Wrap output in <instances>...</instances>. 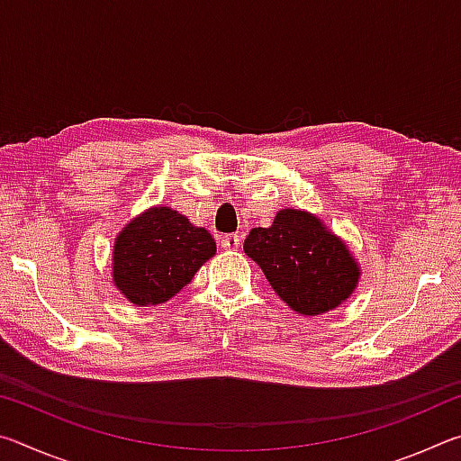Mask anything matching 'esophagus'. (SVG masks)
Masks as SVG:
<instances>
[{"label": "esophagus", "instance_id": "1", "mask_svg": "<svg viewBox=\"0 0 461 461\" xmlns=\"http://www.w3.org/2000/svg\"><path fill=\"white\" fill-rule=\"evenodd\" d=\"M240 236L238 233H228V236L221 238V248L223 249H238L240 248Z\"/></svg>", "mask_w": 461, "mask_h": 461}]
</instances>
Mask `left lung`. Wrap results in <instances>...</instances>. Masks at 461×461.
Returning <instances> with one entry per match:
<instances>
[{
  "label": "left lung",
  "instance_id": "obj_1",
  "mask_svg": "<svg viewBox=\"0 0 461 461\" xmlns=\"http://www.w3.org/2000/svg\"><path fill=\"white\" fill-rule=\"evenodd\" d=\"M244 252L294 313L315 317L343 305L360 283V264L321 217L280 209L270 228H254Z\"/></svg>",
  "mask_w": 461,
  "mask_h": 461
}]
</instances>
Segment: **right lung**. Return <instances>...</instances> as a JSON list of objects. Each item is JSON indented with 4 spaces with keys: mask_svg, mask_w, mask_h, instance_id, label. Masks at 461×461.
<instances>
[{
    "mask_svg": "<svg viewBox=\"0 0 461 461\" xmlns=\"http://www.w3.org/2000/svg\"><path fill=\"white\" fill-rule=\"evenodd\" d=\"M217 252L205 228L165 205L144 209L113 241V286L136 307H156L191 283Z\"/></svg>",
    "mask_w": 461,
    "mask_h": 461,
    "instance_id": "add662e5",
    "label": "right lung"
}]
</instances>
